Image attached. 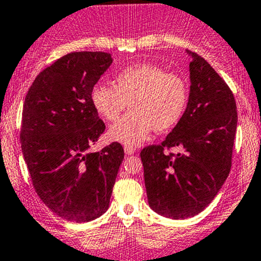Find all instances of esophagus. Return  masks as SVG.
<instances>
[{"mask_svg": "<svg viewBox=\"0 0 261 261\" xmlns=\"http://www.w3.org/2000/svg\"><path fill=\"white\" fill-rule=\"evenodd\" d=\"M123 149H125L126 155H133V153H135V151H136V147L130 146V145H125V147H123Z\"/></svg>", "mask_w": 261, "mask_h": 261, "instance_id": "obj_1", "label": "esophagus"}]
</instances>
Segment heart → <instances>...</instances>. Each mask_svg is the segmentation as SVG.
Masks as SVG:
<instances>
[{
	"instance_id": "b5f03b06",
	"label": "heart",
	"mask_w": 261,
	"mask_h": 261,
	"mask_svg": "<svg viewBox=\"0 0 261 261\" xmlns=\"http://www.w3.org/2000/svg\"><path fill=\"white\" fill-rule=\"evenodd\" d=\"M128 101L133 111L110 127L109 136L135 146L153 128L165 133L181 121L189 102L188 84L160 66L136 64L116 73L115 86L100 82L91 90L92 105L108 121L119 119Z\"/></svg>"
}]
</instances>
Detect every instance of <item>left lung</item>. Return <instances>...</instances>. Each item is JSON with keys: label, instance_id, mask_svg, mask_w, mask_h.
<instances>
[{"label": "left lung", "instance_id": "obj_1", "mask_svg": "<svg viewBox=\"0 0 261 261\" xmlns=\"http://www.w3.org/2000/svg\"><path fill=\"white\" fill-rule=\"evenodd\" d=\"M189 54L193 61L185 114L160 145L140 152L150 206L175 220L201 213L219 193L231 169L238 125L230 87L206 60ZM177 146L182 153L165 152Z\"/></svg>", "mask_w": 261, "mask_h": 261}]
</instances>
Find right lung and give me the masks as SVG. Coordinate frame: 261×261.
Masks as SVG:
<instances>
[{
  "label": "right lung",
  "mask_w": 261,
  "mask_h": 261,
  "mask_svg": "<svg viewBox=\"0 0 261 261\" xmlns=\"http://www.w3.org/2000/svg\"><path fill=\"white\" fill-rule=\"evenodd\" d=\"M112 64L106 52H71L32 82L22 110L21 147L35 191L56 215L86 223L109 209L123 149L89 152L105 131L91 90Z\"/></svg>",
  "instance_id": "obj_1"
}]
</instances>
